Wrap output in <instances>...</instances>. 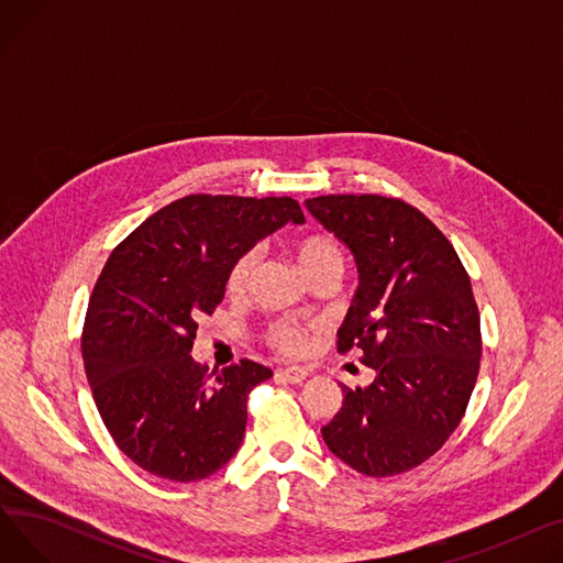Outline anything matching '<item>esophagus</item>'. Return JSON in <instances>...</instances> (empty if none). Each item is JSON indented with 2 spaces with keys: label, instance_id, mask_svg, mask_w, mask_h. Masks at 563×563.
I'll return each instance as SVG.
<instances>
[{
  "label": "esophagus",
  "instance_id": "esophagus-1",
  "mask_svg": "<svg viewBox=\"0 0 563 563\" xmlns=\"http://www.w3.org/2000/svg\"><path fill=\"white\" fill-rule=\"evenodd\" d=\"M278 376H283L287 383H301V380H306L308 369H306V367H299V365H289V367L280 369Z\"/></svg>",
  "mask_w": 563,
  "mask_h": 563
}]
</instances>
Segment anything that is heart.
<instances>
[{
  "instance_id": "1",
  "label": "heart",
  "mask_w": 563,
  "mask_h": 563,
  "mask_svg": "<svg viewBox=\"0 0 563 563\" xmlns=\"http://www.w3.org/2000/svg\"><path fill=\"white\" fill-rule=\"evenodd\" d=\"M294 253H297L303 272L310 276L319 269H327V266H335V269H342V251L340 246L327 234H306L301 240L294 244ZM255 264V251H246L236 262L232 264L230 276H228V289L230 291H240ZM266 340L269 344L283 353H289V356H297V353H303L310 344V329L301 327L294 319H276L269 329H266Z\"/></svg>"
}]
</instances>
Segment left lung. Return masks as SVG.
Listing matches in <instances>:
<instances>
[{
  "label": "left lung",
  "instance_id": "left-lung-1",
  "mask_svg": "<svg viewBox=\"0 0 563 563\" xmlns=\"http://www.w3.org/2000/svg\"><path fill=\"white\" fill-rule=\"evenodd\" d=\"M308 210L358 264L338 351L358 349L367 388L321 427L329 450L367 477H395L454 433L482 363L479 308L454 246L418 207L376 194L310 198Z\"/></svg>",
  "mask_w": 563,
  "mask_h": 563
}]
</instances>
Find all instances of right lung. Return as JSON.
Returning a JSON list of instances; mask_svg holds the SVG:
<instances>
[{"label": "right lung", "instance_id": "obj_1", "mask_svg": "<svg viewBox=\"0 0 563 563\" xmlns=\"http://www.w3.org/2000/svg\"><path fill=\"white\" fill-rule=\"evenodd\" d=\"M287 221H306L289 196L191 194L109 255L88 301L81 358L118 450L151 475L198 482L240 450L249 395L274 372L242 358L210 374L189 351L236 257Z\"/></svg>", "mask_w": 563, "mask_h": 563}]
</instances>
